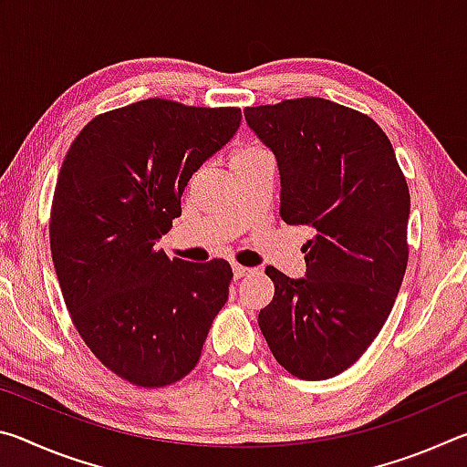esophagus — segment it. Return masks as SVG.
Segmentation results:
<instances>
[{"label": "esophagus", "mask_w": 467, "mask_h": 467, "mask_svg": "<svg viewBox=\"0 0 467 467\" xmlns=\"http://www.w3.org/2000/svg\"><path fill=\"white\" fill-rule=\"evenodd\" d=\"M251 272H253L251 267H244V265H241V264H233V274H234L236 280L244 278V275H249Z\"/></svg>", "instance_id": "1"}]
</instances>
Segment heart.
I'll return each instance as SVG.
<instances>
[{"label": "heart", "instance_id": "heart-1", "mask_svg": "<svg viewBox=\"0 0 467 467\" xmlns=\"http://www.w3.org/2000/svg\"><path fill=\"white\" fill-rule=\"evenodd\" d=\"M264 154H267V150H265V148L257 146V144H244V146H241L239 150H236V154H234V164L253 161V158L264 156Z\"/></svg>", "mask_w": 467, "mask_h": 467}]
</instances>
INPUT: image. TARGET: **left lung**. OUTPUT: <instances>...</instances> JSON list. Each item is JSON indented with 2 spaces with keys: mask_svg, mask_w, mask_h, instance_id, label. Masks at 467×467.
<instances>
[{
  "mask_svg": "<svg viewBox=\"0 0 467 467\" xmlns=\"http://www.w3.org/2000/svg\"><path fill=\"white\" fill-rule=\"evenodd\" d=\"M280 169V216L306 224V278L275 267L259 327L290 375L323 381L350 368L393 309L408 265L410 192L385 131L319 97L244 109Z\"/></svg>",
  "mask_w": 467,
  "mask_h": 467,
  "instance_id": "obj_1",
  "label": "left lung"
}]
</instances>
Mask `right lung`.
Here are the masks:
<instances>
[{
	"label": "right lung",
	"mask_w": 467,
	"mask_h": 467,
	"mask_svg": "<svg viewBox=\"0 0 467 467\" xmlns=\"http://www.w3.org/2000/svg\"><path fill=\"white\" fill-rule=\"evenodd\" d=\"M239 125L236 107L146 99L94 117L61 164L49 241L63 300L94 357L138 387L192 373L228 298L231 264L169 259L156 241Z\"/></svg>",
	"instance_id": "add662e5"
}]
</instances>
